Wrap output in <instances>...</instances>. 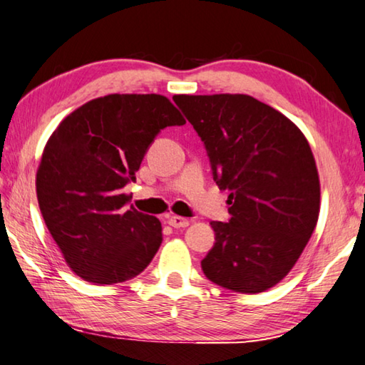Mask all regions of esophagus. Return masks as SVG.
<instances>
[{"label":"esophagus","instance_id":"esophagus-1","mask_svg":"<svg viewBox=\"0 0 365 365\" xmlns=\"http://www.w3.org/2000/svg\"><path fill=\"white\" fill-rule=\"evenodd\" d=\"M169 225L172 228H187L190 225V220L180 215H172L169 217Z\"/></svg>","mask_w":365,"mask_h":365}]
</instances>
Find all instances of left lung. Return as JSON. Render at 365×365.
Here are the masks:
<instances>
[{"label": "left lung", "mask_w": 365, "mask_h": 365, "mask_svg": "<svg viewBox=\"0 0 365 365\" xmlns=\"http://www.w3.org/2000/svg\"><path fill=\"white\" fill-rule=\"evenodd\" d=\"M207 150L214 178L228 190V223L210 222L215 244L205 277L233 292L258 294L294 268L316 228L321 185L303 132L246 94L174 96Z\"/></svg>", "instance_id": "obj_1"}]
</instances>
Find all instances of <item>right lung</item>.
Returning <instances> with one entry per match:
<instances>
[{
	"label": "right lung",
	"mask_w": 365,
	"mask_h": 365,
	"mask_svg": "<svg viewBox=\"0 0 365 365\" xmlns=\"http://www.w3.org/2000/svg\"><path fill=\"white\" fill-rule=\"evenodd\" d=\"M185 119L160 94H110L70 113L52 132L36 170L46 227L71 268L103 286L132 279L163 242L161 222L130 207L124 187L158 132Z\"/></svg>",
	"instance_id": "add662e5"
}]
</instances>
